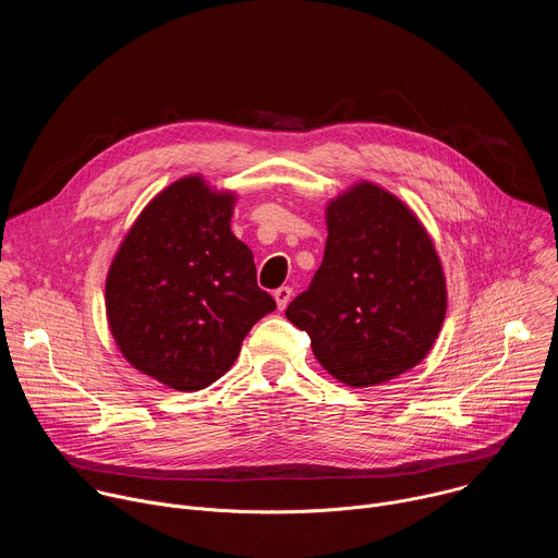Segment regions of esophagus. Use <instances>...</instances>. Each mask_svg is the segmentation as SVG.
Listing matches in <instances>:
<instances>
[{
    "mask_svg": "<svg viewBox=\"0 0 558 558\" xmlns=\"http://www.w3.org/2000/svg\"><path fill=\"white\" fill-rule=\"evenodd\" d=\"M291 287H278L276 291H274V298H276V304H278V308L282 311V308H287V304H289V300H291Z\"/></svg>",
    "mask_w": 558,
    "mask_h": 558,
    "instance_id": "1",
    "label": "esophagus"
}]
</instances>
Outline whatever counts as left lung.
<instances>
[{
	"mask_svg": "<svg viewBox=\"0 0 558 558\" xmlns=\"http://www.w3.org/2000/svg\"><path fill=\"white\" fill-rule=\"evenodd\" d=\"M320 269L287 317L315 360L347 386H375L417 366L448 306L446 276L415 211L360 181L327 203Z\"/></svg>",
	"mask_w": 558,
	"mask_h": 558,
	"instance_id": "1",
	"label": "left lung"
}]
</instances>
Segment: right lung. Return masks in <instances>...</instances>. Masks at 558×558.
Returning a JSON list of instances; mask_svg holds the SVG:
<instances>
[{
	"label": "right lung",
	"instance_id": "obj_1",
	"mask_svg": "<svg viewBox=\"0 0 558 558\" xmlns=\"http://www.w3.org/2000/svg\"><path fill=\"white\" fill-rule=\"evenodd\" d=\"M235 194L201 174L158 192L106 278V315L121 355L174 390L222 377L252 327L276 308L252 250L231 231Z\"/></svg>",
	"mask_w": 558,
	"mask_h": 558
}]
</instances>
